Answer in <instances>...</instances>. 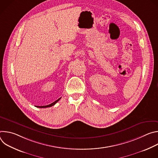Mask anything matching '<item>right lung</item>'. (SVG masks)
I'll use <instances>...</instances> for the list:
<instances>
[{
    "instance_id": "obj_1",
    "label": "right lung",
    "mask_w": 158,
    "mask_h": 158,
    "mask_svg": "<svg viewBox=\"0 0 158 158\" xmlns=\"http://www.w3.org/2000/svg\"><path fill=\"white\" fill-rule=\"evenodd\" d=\"M60 98H60L59 99H58L57 100H56V101H54V102H52V103H51V104H49V105H47V106H37V107H40V108H45V107H51V106H54V105H55V104H56L60 99Z\"/></svg>"
}]
</instances>
